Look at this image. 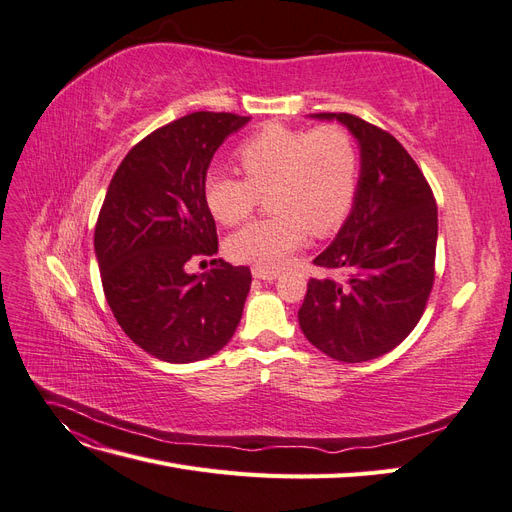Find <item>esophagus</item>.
Masks as SVG:
<instances>
[{
	"mask_svg": "<svg viewBox=\"0 0 512 512\" xmlns=\"http://www.w3.org/2000/svg\"><path fill=\"white\" fill-rule=\"evenodd\" d=\"M252 275L256 277V280H265V282H273V280H275V277H277V275H280V273H277V271H271V269H262V267H254V269H252Z\"/></svg>",
	"mask_w": 512,
	"mask_h": 512,
	"instance_id": "1",
	"label": "esophagus"
}]
</instances>
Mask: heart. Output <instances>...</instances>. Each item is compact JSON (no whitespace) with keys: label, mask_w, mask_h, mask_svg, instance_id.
I'll list each match as a JSON object with an SVG mask.
<instances>
[{"label":"heart","mask_w":512,"mask_h":512,"mask_svg":"<svg viewBox=\"0 0 512 512\" xmlns=\"http://www.w3.org/2000/svg\"><path fill=\"white\" fill-rule=\"evenodd\" d=\"M245 173L235 177L215 170L207 177V207L226 226L250 218L269 196L275 211L247 224L226 243L232 260L275 269L312 235H329L346 220L359 185V149L352 134L329 123L322 128H292L269 123L239 147Z\"/></svg>","instance_id":"1"}]
</instances>
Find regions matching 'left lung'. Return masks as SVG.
Returning a JSON list of instances; mask_svg holds the SVG:
<instances>
[{"label": "left lung", "instance_id": "obj_1", "mask_svg": "<svg viewBox=\"0 0 512 512\" xmlns=\"http://www.w3.org/2000/svg\"><path fill=\"white\" fill-rule=\"evenodd\" d=\"M337 119L361 147L352 211L314 258L331 271L312 277L299 309L303 335L342 363L391 352L421 320L436 277L438 207L425 175L395 136L348 113Z\"/></svg>", "mask_w": 512, "mask_h": 512}]
</instances>
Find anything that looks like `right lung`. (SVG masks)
Wrapping results in <instances>:
<instances>
[{
  "label": "right lung",
  "instance_id": "add662e5",
  "mask_svg": "<svg viewBox=\"0 0 512 512\" xmlns=\"http://www.w3.org/2000/svg\"><path fill=\"white\" fill-rule=\"evenodd\" d=\"M250 117L198 111L134 145L108 185L94 247L108 307L132 342L166 363H194L235 335L252 273L218 254L205 181L213 153Z\"/></svg>",
  "mask_w": 512,
  "mask_h": 512
}]
</instances>
